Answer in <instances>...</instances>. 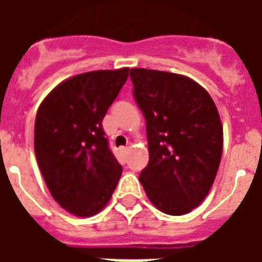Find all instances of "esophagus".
Returning <instances> with one entry per match:
<instances>
[{
  "mask_svg": "<svg viewBox=\"0 0 262 262\" xmlns=\"http://www.w3.org/2000/svg\"><path fill=\"white\" fill-rule=\"evenodd\" d=\"M129 150H130V148L129 147H120V156H122V157H123V159H126V156H127V154H129Z\"/></svg>",
  "mask_w": 262,
  "mask_h": 262,
  "instance_id": "1",
  "label": "esophagus"
}]
</instances>
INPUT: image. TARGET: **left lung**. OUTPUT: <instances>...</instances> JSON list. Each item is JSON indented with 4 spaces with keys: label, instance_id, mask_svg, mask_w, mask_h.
Returning <instances> with one entry per match:
<instances>
[{
    "label": "left lung",
    "instance_id": "1",
    "mask_svg": "<svg viewBox=\"0 0 262 262\" xmlns=\"http://www.w3.org/2000/svg\"><path fill=\"white\" fill-rule=\"evenodd\" d=\"M130 78L146 118L150 156L139 180L159 210L188 213L206 198L219 170L223 127L217 108L185 75L132 69Z\"/></svg>",
    "mask_w": 262,
    "mask_h": 262
}]
</instances>
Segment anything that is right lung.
I'll list each match as a JSON object with an SVG mask.
<instances>
[{"instance_id":"right-lung-1","label":"right lung","mask_w":262,"mask_h":262,"mask_svg":"<svg viewBox=\"0 0 262 262\" xmlns=\"http://www.w3.org/2000/svg\"><path fill=\"white\" fill-rule=\"evenodd\" d=\"M129 77V69L97 70L60 82L35 120V154L54 201L74 216L102 210L118 185L102 119Z\"/></svg>"}]
</instances>
